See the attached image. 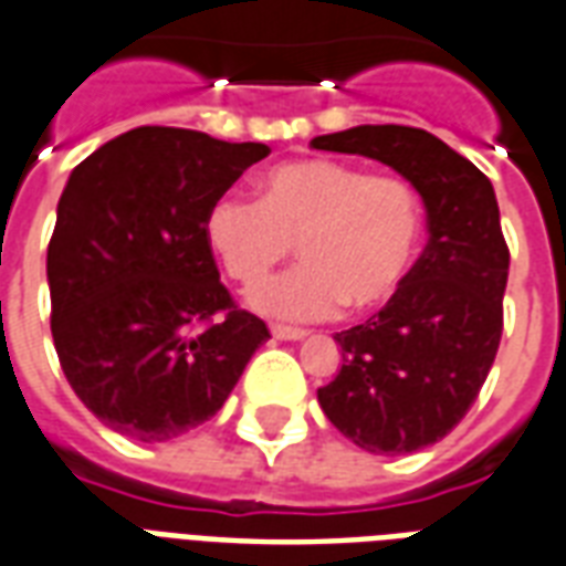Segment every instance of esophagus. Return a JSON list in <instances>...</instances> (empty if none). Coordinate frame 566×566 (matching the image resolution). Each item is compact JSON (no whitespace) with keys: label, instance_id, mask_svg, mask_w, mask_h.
I'll use <instances>...</instances> for the list:
<instances>
[{"label":"esophagus","instance_id":"obj_1","mask_svg":"<svg viewBox=\"0 0 566 566\" xmlns=\"http://www.w3.org/2000/svg\"><path fill=\"white\" fill-rule=\"evenodd\" d=\"M270 333H272V338H282V342H300V338H305V329H300V326L275 324Z\"/></svg>","mask_w":566,"mask_h":566}]
</instances>
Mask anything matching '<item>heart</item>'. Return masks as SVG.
<instances>
[{"instance_id": "1", "label": "heart", "mask_w": 566, "mask_h": 566, "mask_svg": "<svg viewBox=\"0 0 566 566\" xmlns=\"http://www.w3.org/2000/svg\"><path fill=\"white\" fill-rule=\"evenodd\" d=\"M422 237V203L408 179L371 177L333 158H300L261 179V203L221 195L203 240L233 282L254 287L300 242L296 270L251 294L270 317L315 321L345 305L366 315L399 291Z\"/></svg>"}]
</instances>
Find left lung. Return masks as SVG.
I'll list each match as a JSON object with an SVG mask.
<instances>
[{
	"instance_id": "left-lung-1",
	"label": "left lung",
	"mask_w": 566,
	"mask_h": 566,
	"mask_svg": "<svg viewBox=\"0 0 566 566\" xmlns=\"http://www.w3.org/2000/svg\"><path fill=\"white\" fill-rule=\"evenodd\" d=\"M312 146L392 167L426 207L420 261L378 315L333 336L342 368L317 389L326 420L359 450L417 453L462 422L501 345L510 251L495 188L411 125H357Z\"/></svg>"
}]
</instances>
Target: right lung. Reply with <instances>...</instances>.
I'll return each instance as SVG.
<instances>
[{"label": "right lung", "mask_w": 566, "mask_h": 566, "mask_svg": "<svg viewBox=\"0 0 566 566\" xmlns=\"http://www.w3.org/2000/svg\"><path fill=\"white\" fill-rule=\"evenodd\" d=\"M270 155L140 125L71 170L48 249L50 329L77 399L113 432L161 443L216 417L270 338L230 303L203 221Z\"/></svg>", "instance_id": "right-lung-1"}]
</instances>
